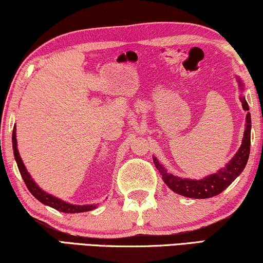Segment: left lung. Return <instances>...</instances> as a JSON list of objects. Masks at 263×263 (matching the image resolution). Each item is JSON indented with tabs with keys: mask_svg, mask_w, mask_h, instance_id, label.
<instances>
[{
	"mask_svg": "<svg viewBox=\"0 0 263 263\" xmlns=\"http://www.w3.org/2000/svg\"><path fill=\"white\" fill-rule=\"evenodd\" d=\"M239 87L242 90V83L238 79ZM241 103L243 109L249 110L248 103L245 100V97H241ZM246 130L243 135L242 144L235 154V157L230 160L229 163L224 167L223 170L218 171L215 174H211L206 178L201 179V180H192V179H181L174 177L173 174H170L167 171L163 168L161 163H160L157 158H153L154 165L157 167L160 174L162 176L163 181L168 187L178 195L196 198V199H205V198H211L220 192H223L231 182H233L242 171L245 170L248 161L249 153H250V129H252V119H250V114H247L246 121Z\"/></svg>",
	"mask_w": 263,
	"mask_h": 263,
	"instance_id": "left-lung-1",
	"label": "left lung"
}]
</instances>
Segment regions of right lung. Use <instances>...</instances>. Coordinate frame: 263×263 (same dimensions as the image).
<instances>
[{"instance_id": "add662e5", "label": "right lung", "mask_w": 263, "mask_h": 263, "mask_svg": "<svg viewBox=\"0 0 263 263\" xmlns=\"http://www.w3.org/2000/svg\"><path fill=\"white\" fill-rule=\"evenodd\" d=\"M11 140H13L14 157H15V160H16V163H17L18 171H20V173H21V177H22V179H24L25 184H26V186H27V189L29 190V192L32 193V195L35 197L37 200L41 201V203L45 205H48V206L55 209V210L66 212V214L85 212V211H90V210H92V209H95V205H83L82 206V205L68 204V203H66V201H63L62 199H59V198H55L51 195H48V193L43 191L40 187H37V185L33 181V179L30 178L29 173L27 172V170H26L24 162H22V160L20 158V154H18V152H17L16 130H15V127L13 130V138H11Z\"/></svg>"}]
</instances>
